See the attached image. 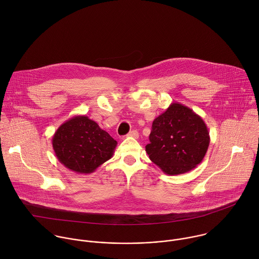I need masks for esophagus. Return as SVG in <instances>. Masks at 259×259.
<instances>
[{"instance_id": "esophagus-1", "label": "esophagus", "mask_w": 259, "mask_h": 259, "mask_svg": "<svg viewBox=\"0 0 259 259\" xmlns=\"http://www.w3.org/2000/svg\"><path fill=\"white\" fill-rule=\"evenodd\" d=\"M127 136H128V137H133V138H138L139 134H138V132H137L136 130H132V131H130V132L128 133Z\"/></svg>"}]
</instances>
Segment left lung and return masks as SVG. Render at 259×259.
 Wrapping results in <instances>:
<instances>
[{
    "label": "left lung",
    "mask_w": 259,
    "mask_h": 259,
    "mask_svg": "<svg viewBox=\"0 0 259 259\" xmlns=\"http://www.w3.org/2000/svg\"><path fill=\"white\" fill-rule=\"evenodd\" d=\"M145 150L150 160L169 176L186 174L204 159L210 135L202 117L180 103L154 119Z\"/></svg>",
    "instance_id": "1"
}]
</instances>
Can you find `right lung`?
Wrapping results in <instances>:
<instances>
[{"instance_id":"obj_1","label":"right lung","mask_w":259,"mask_h":259,"mask_svg":"<svg viewBox=\"0 0 259 259\" xmlns=\"http://www.w3.org/2000/svg\"><path fill=\"white\" fill-rule=\"evenodd\" d=\"M117 141L88 116L78 115L61 124L52 137L60 163L77 174H92L109 160Z\"/></svg>"}]
</instances>
